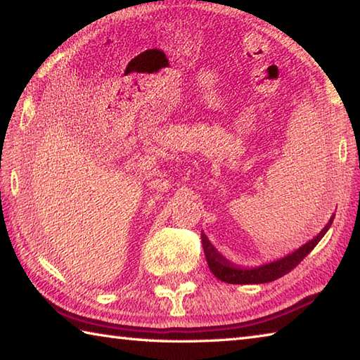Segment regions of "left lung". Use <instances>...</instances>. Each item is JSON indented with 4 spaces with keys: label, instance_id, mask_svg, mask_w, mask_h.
Instances as JSON below:
<instances>
[{
    "label": "left lung",
    "instance_id": "left-lung-1",
    "mask_svg": "<svg viewBox=\"0 0 360 360\" xmlns=\"http://www.w3.org/2000/svg\"><path fill=\"white\" fill-rule=\"evenodd\" d=\"M333 217L335 216L328 219L326 227L322 229L313 240L307 241L303 246L295 249L294 252L284 255V257H281V259H276L273 262H268V264L252 266V268H245V266L231 264L230 260L225 259L224 255L211 245L208 236H206L202 231V245H203V251L206 255V262H208V266L212 271V275H214L217 279H221V281H224V283H229V284H264V283L275 281V279L288 275L289 271L294 270V268L300 264V262L307 257L309 252L313 251L316 245H318V243L322 240V236L327 233V230L330 229Z\"/></svg>",
    "mask_w": 360,
    "mask_h": 360
}]
</instances>
